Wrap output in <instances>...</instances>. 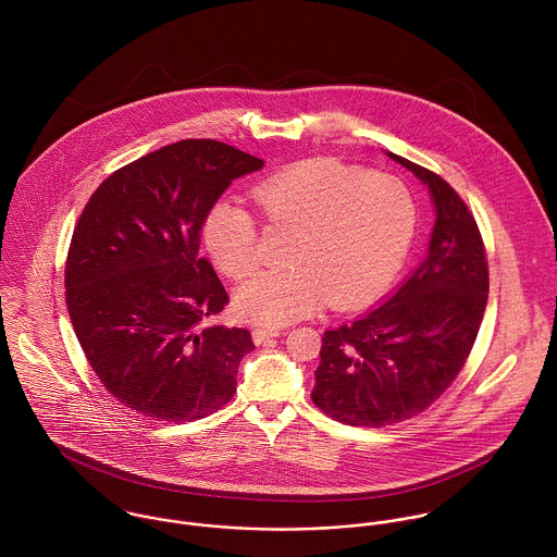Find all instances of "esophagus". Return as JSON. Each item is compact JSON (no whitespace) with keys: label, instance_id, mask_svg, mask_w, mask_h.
Wrapping results in <instances>:
<instances>
[{"label":"esophagus","instance_id":"obj_1","mask_svg":"<svg viewBox=\"0 0 557 557\" xmlns=\"http://www.w3.org/2000/svg\"><path fill=\"white\" fill-rule=\"evenodd\" d=\"M281 330L278 327H252V341L257 345H261L265 338H272V336H278Z\"/></svg>","mask_w":557,"mask_h":557}]
</instances>
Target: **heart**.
<instances>
[{
	"mask_svg": "<svg viewBox=\"0 0 557 557\" xmlns=\"http://www.w3.org/2000/svg\"><path fill=\"white\" fill-rule=\"evenodd\" d=\"M250 197L270 230L294 232L289 268L259 272L236 294L239 318L285 325L323 302L351 309L377 296L407 252L416 208L388 173L341 160L296 162L259 182ZM206 248L230 278L259 265V227L248 210L219 201L203 223Z\"/></svg>",
	"mask_w": 557,
	"mask_h": 557,
	"instance_id": "b5f03b06",
	"label": "heart"
}]
</instances>
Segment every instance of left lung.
Listing matches in <instances>:
<instances>
[{
  "mask_svg": "<svg viewBox=\"0 0 557 557\" xmlns=\"http://www.w3.org/2000/svg\"><path fill=\"white\" fill-rule=\"evenodd\" d=\"M388 157L429 186L435 225L424 261L388 302L323 332L311 398L349 426L397 424L442 397L474 347L488 296L484 242L466 201L437 173Z\"/></svg>",
  "mask_w": 557,
  "mask_h": 557,
  "instance_id": "obj_1",
  "label": "left lung"
}]
</instances>
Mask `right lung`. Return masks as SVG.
<instances>
[{
	"label": "right lung",
	"instance_id": "obj_1",
	"mask_svg": "<svg viewBox=\"0 0 557 557\" xmlns=\"http://www.w3.org/2000/svg\"><path fill=\"white\" fill-rule=\"evenodd\" d=\"M263 166L214 139H184L113 171L89 197L66 259V307L100 384L124 407L193 422L236 395L246 327L208 325L230 296L199 255L208 212Z\"/></svg>",
	"mask_w": 557,
	"mask_h": 557
}]
</instances>
